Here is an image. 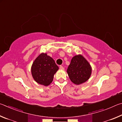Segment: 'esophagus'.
Segmentation results:
<instances>
[{"mask_svg":"<svg viewBox=\"0 0 122 122\" xmlns=\"http://www.w3.org/2000/svg\"><path fill=\"white\" fill-rule=\"evenodd\" d=\"M59 69L61 70H64V68L63 66H61V65L59 66Z\"/></svg>","mask_w":122,"mask_h":122,"instance_id":"esophagus-1","label":"esophagus"}]
</instances>
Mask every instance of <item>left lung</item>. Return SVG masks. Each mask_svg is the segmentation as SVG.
<instances>
[{
	"mask_svg": "<svg viewBox=\"0 0 122 122\" xmlns=\"http://www.w3.org/2000/svg\"><path fill=\"white\" fill-rule=\"evenodd\" d=\"M92 71L90 64L80 54L72 58L67 70L70 79L76 85H80L87 81L91 77Z\"/></svg>",
	"mask_w": 122,
	"mask_h": 122,
	"instance_id": "1",
	"label": "left lung"
}]
</instances>
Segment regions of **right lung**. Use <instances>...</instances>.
I'll list each match as a JSON object with an SVG mask.
<instances>
[{"label":"right lung","instance_id":"obj_1","mask_svg":"<svg viewBox=\"0 0 122 122\" xmlns=\"http://www.w3.org/2000/svg\"><path fill=\"white\" fill-rule=\"evenodd\" d=\"M58 69L54 60L46 53L42 52L33 61L31 73L36 82L48 86L52 82L53 76Z\"/></svg>","mask_w":122,"mask_h":122}]
</instances>
